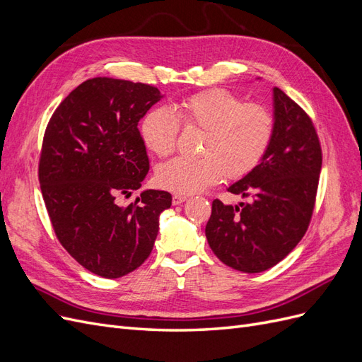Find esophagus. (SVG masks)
I'll list each match as a JSON object with an SVG mask.
<instances>
[{
  "mask_svg": "<svg viewBox=\"0 0 362 362\" xmlns=\"http://www.w3.org/2000/svg\"><path fill=\"white\" fill-rule=\"evenodd\" d=\"M184 201H187V196H184V194H173V198H172V204H173V205H180V204H182Z\"/></svg>",
  "mask_w": 362,
  "mask_h": 362,
  "instance_id": "obj_1",
  "label": "esophagus"
}]
</instances>
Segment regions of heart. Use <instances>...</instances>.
<instances>
[{
  "label": "heart",
  "instance_id": "1",
  "mask_svg": "<svg viewBox=\"0 0 362 362\" xmlns=\"http://www.w3.org/2000/svg\"><path fill=\"white\" fill-rule=\"evenodd\" d=\"M180 122L189 129H201L198 158L177 157L157 170L161 187L178 194L198 193L221 181L245 177L267 152L275 117L267 107L243 103L225 89H213L168 107H156L140 124L146 148L158 157L175 151Z\"/></svg>",
  "mask_w": 362,
  "mask_h": 362
}]
</instances>
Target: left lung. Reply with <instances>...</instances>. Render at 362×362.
<instances>
[{
  "mask_svg": "<svg viewBox=\"0 0 362 362\" xmlns=\"http://www.w3.org/2000/svg\"><path fill=\"white\" fill-rule=\"evenodd\" d=\"M275 133L262 160L228 192L252 198L225 205L213 201L205 235L223 264L245 273L273 267L296 247L314 210L322 149L302 108L273 87Z\"/></svg>",
  "mask_w": 362,
  "mask_h": 362,
  "instance_id": "1",
  "label": "left lung"
}]
</instances>
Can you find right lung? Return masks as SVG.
<instances>
[{
	"label": "right lung",
	"instance_id": "1",
	"mask_svg": "<svg viewBox=\"0 0 362 362\" xmlns=\"http://www.w3.org/2000/svg\"><path fill=\"white\" fill-rule=\"evenodd\" d=\"M163 96L149 84L96 76L64 98L47 127L39 163L43 201L62 246L98 276L120 278L144 264L160 216L172 205L170 193L151 189L134 205L116 202L146 178L137 125Z\"/></svg>",
	"mask_w": 362,
	"mask_h": 362
}]
</instances>
